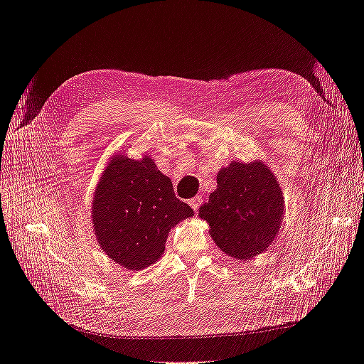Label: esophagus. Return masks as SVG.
<instances>
[{
  "instance_id": "34e87169",
  "label": "esophagus",
  "mask_w": 364,
  "mask_h": 364,
  "mask_svg": "<svg viewBox=\"0 0 364 364\" xmlns=\"http://www.w3.org/2000/svg\"><path fill=\"white\" fill-rule=\"evenodd\" d=\"M188 203H190V206L194 209V211H197V209L200 208V203H202V196H196V197H193V199H190V200H188Z\"/></svg>"
}]
</instances>
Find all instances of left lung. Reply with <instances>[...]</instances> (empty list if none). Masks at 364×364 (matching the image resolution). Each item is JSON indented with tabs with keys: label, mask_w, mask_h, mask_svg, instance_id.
Instances as JSON below:
<instances>
[{
	"label": "left lung",
	"mask_w": 364,
	"mask_h": 364,
	"mask_svg": "<svg viewBox=\"0 0 364 364\" xmlns=\"http://www.w3.org/2000/svg\"><path fill=\"white\" fill-rule=\"evenodd\" d=\"M282 215L281 185L261 161H232L220 170L217 190L199 208L214 243L226 255L245 261L272 245Z\"/></svg>",
	"instance_id": "left-lung-1"
}]
</instances>
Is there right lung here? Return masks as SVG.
Here are the masks:
<instances>
[{
  "label": "right lung",
  "instance_id": "obj_1",
  "mask_svg": "<svg viewBox=\"0 0 364 364\" xmlns=\"http://www.w3.org/2000/svg\"><path fill=\"white\" fill-rule=\"evenodd\" d=\"M193 215L150 156L135 161L123 153L114 155L94 193L92 226L98 245L129 270L155 264L171 228Z\"/></svg>",
  "mask_w": 364,
  "mask_h": 364
}]
</instances>
